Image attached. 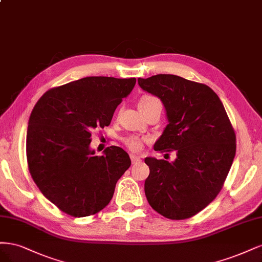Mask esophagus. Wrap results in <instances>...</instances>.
<instances>
[{"mask_svg": "<svg viewBox=\"0 0 262 262\" xmlns=\"http://www.w3.org/2000/svg\"><path fill=\"white\" fill-rule=\"evenodd\" d=\"M130 160H132L133 164H137V163L141 162V159L137 156H135V155H130Z\"/></svg>", "mask_w": 262, "mask_h": 262, "instance_id": "1", "label": "esophagus"}]
</instances>
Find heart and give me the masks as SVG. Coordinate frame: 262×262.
<instances>
[{"instance_id":"b5f03b06","label":"heart","mask_w":262,"mask_h":262,"mask_svg":"<svg viewBox=\"0 0 262 262\" xmlns=\"http://www.w3.org/2000/svg\"><path fill=\"white\" fill-rule=\"evenodd\" d=\"M159 103H161V102H160V100L157 97L147 95V96L141 97V99L139 100L138 105H139V108H147V107H150V106H152L155 104H159ZM124 143L126 147H127L132 151H135V152L140 151L142 148V139L138 136H134V135L124 138Z\"/></svg>"}]
</instances>
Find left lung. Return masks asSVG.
<instances>
[{"mask_svg":"<svg viewBox=\"0 0 262 262\" xmlns=\"http://www.w3.org/2000/svg\"><path fill=\"white\" fill-rule=\"evenodd\" d=\"M139 86L161 99L168 124L155 150H176L174 162L146 158L149 205L171 220L196 215L221 191L236 152V136L223 103L205 83L176 75L138 78Z\"/></svg>","mask_w":262,"mask_h":262,"instance_id":"left-lung-1","label":"left lung"}]
</instances>
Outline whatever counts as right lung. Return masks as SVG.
<instances>
[{"label": "right lung", "mask_w": 262, "mask_h": 262, "mask_svg": "<svg viewBox=\"0 0 262 262\" xmlns=\"http://www.w3.org/2000/svg\"><path fill=\"white\" fill-rule=\"evenodd\" d=\"M136 78L85 77L43 94L28 122L30 175L43 196L75 217L94 215L111 201L115 185L130 166L128 154L111 146L90 150L91 132L112 121Z\"/></svg>", "instance_id": "add662e5"}]
</instances>
